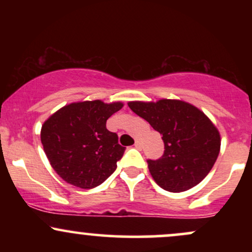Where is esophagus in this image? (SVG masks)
I'll list each match as a JSON object with an SVG mask.
<instances>
[{
  "mask_svg": "<svg viewBox=\"0 0 252 252\" xmlns=\"http://www.w3.org/2000/svg\"><path fill=\"white\" fill-rule=\"evenodd\" d=\"M134 146H135V148H138V149H140V148H141V142H140V141H138V140H136V141H135V144H134Z\"/></svg>",
  "mask_w": 252,
  "mask_h": 252,
  "instance_id": "obj_1",
  "label": "esophagus"
}]
</instances>
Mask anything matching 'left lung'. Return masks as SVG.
<instances>
[{"label":"left lung","instance_id":"1","mask_svg":"<svg viewBox=\"0 0 252 252\" xmlns=\"http://www.w3.org/2000/svg\"><path fill=\"white\" fill-rule=\"evenodd\" d=\"M128 105L162 134L163 155L147 161L150 174L161 189L184 192L209 174L220 150V135L204 112L175 99L130 102Z\"/></svg>","mask_w":252,"mask_h":252}]
</instances>
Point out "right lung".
Listing matches in <instances>:
<instances>
[{
    "label": "right lung",
    "mask_w": 252,
    "mask_h": 252,
    "mask_svg": "<svg viewBox=\"0 0 252 252\" xmlns=\"http://www.w3.org/2000/svg\"><path fill=\"white\" fill-rule=\"evenodd\" d=\"M122 106L120 102L102 100L72 103L43 123V150L63 180L89 189L116 170L126 148L118 143L116 132L106 129V121Z\"/></svg>",
    "instance_id": "add662e5"
}]
</instances>
